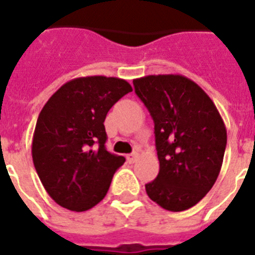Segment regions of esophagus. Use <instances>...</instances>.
<instances>
[{
  "mask_svg": "<svg viewBox=\"0 0 255 255\" xmlns=\"http://www.w3.org/2000/svg\"><path fill=\"white\" fill-rule=\"evenodd\" d=\"M136 159H137V153H129V155H127V161L129 164H133L136 161Z\"/></svg>",
  "mask_w": 255,
  "mask_h": 255,
  "instance_id": "esophagus-1",
  "label": "esophagus"
}]
</instances>
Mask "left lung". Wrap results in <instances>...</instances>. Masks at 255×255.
<instances>
[{
	"mask_svg": "<svg viewBox=\"0 0 255 255\" xmlns=\"http://www.w3.org/2000/svg\"><path fill=\"white\" fill-rule=\"evenodd\" d=\"M136 95L155 123L160 170L145 184L148 197L182 212L212 189L221 170L226 128L213 100L186 77L167 74L133 81Z\"/></svg>",
	"mask_w": 255,
	"mask_h": 255,
	"instance_id": "left-lung-1",
	"label": "left lung"
}]
</instances>
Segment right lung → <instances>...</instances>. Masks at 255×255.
I'll list each match as a JSON object with an SVG mask.
<instances>
[{"label":"right lung","instance_id":"1","mask_svg":"<svg viewBox=\"0 0 255 255\" xmlns=\"http://www.w3.org/2000/svg\"><path fill=\"white\" fill-rule=\"evenodd\" d=\"M131 91V85L119 78H77L43 106L31 155L41 182L58 205L85 212L107 194L126 159L106 149L104 120L110 108Z\"/></svg>","mask_w":255,"mask_h":255}]
</instances>
